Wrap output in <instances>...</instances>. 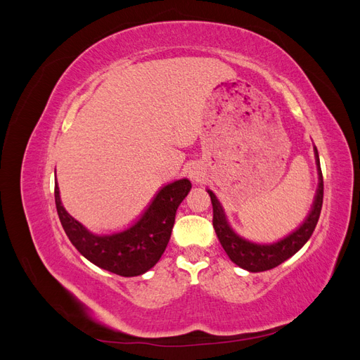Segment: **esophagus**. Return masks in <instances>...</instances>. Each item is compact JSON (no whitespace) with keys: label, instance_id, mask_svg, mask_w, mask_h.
<instances>
[{"label":"esophagus","instance_id":"obj_1","mask_svg":"<svg viewBox=\"0 0 360 360\" xmlns=\"http://www.w3.org/2000/svg\"><path fill=\"white\" fill-rule=\"evenodd\" d=\"M191 177H193V180H198V177L197 176H195V174H192V176Z\"/></svg>","mask_w":360,"mask_h":360}]
</instances>
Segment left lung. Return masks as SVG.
Segmentation results:
<instances>
[{"instance_id": "left-lung-1", "label": "left lung", "mask_w": 360, "mask_h": 360, "mask_svg": "<svg viewBox=\"0 0 360 360\" xmlns=\"http://www.w3.org/2000/svg\"><path fill=\"white\" fill-rule=\"evenodd\" d=\"M315 156H317V165H319V189L315 195V201L312 205V210L307 217L299 230L291 233L285 238H282L278 243L274 245H257L252 242H248L245 238L238 237L228 225L222 207L219 201L216 200L214 193L209 191L212 205H213V226L217 238L233 263L238 267H242L249 271H264L270 270L279 264L284 263L285 259L292 257L297 250L308 242V238L315 230V225L319 222V217L321 213L323 205V174L320 168V159L319 151L315 148Z\"/></svg>"}]
</instances>
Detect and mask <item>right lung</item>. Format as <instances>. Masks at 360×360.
Segmentation results:
<instances>
[{"label": "right lung", "mask_w": 360, "mask_h": 360, "mask_svg": "<svg viewBox=\"0 0 360 360\" xmlns=\"http://www.w3.org/2000/svg\"><path fill=\"white\" fill-rule=\"evenodd\" d=\"M188 179L162 188L143 217L129 230L112 236H94L64 210L56 183L60 222L72 245L97 267L120 276H138L153 267L165 250L180 202L191 191Z\"/></svg>", "instance_id": "add662e5"}]
</instances>
